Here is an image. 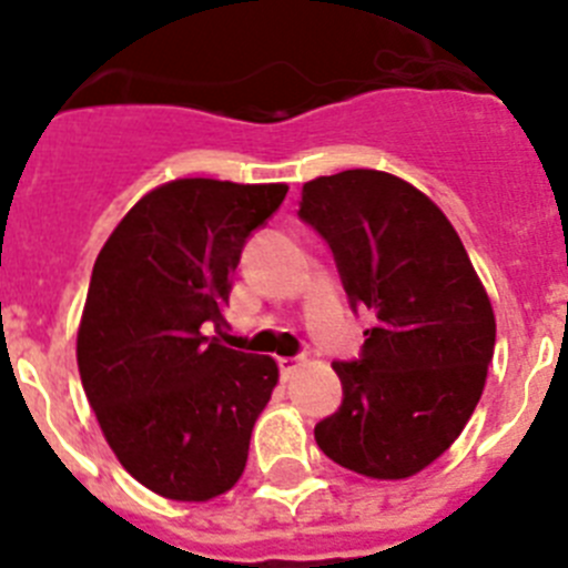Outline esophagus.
Wrapping results in <instances>:
<instances>
[{
	"label": "esophagus",
	"instance_id": "obj_1",
	"mask_svg": "<svg viewBox=\"0 0 568 568\" xmlns=\"http://www.w3.org/2000/svg\"><path fill=\"white\" fill-rule=\"evenodd\" d=\"M301 361H304V358H278L281 378H284V381L293 378V375L298 373V369H301Z\"/></svg>",
	"mask_w": 568,
	"mask_h": 568
}]
</instances>
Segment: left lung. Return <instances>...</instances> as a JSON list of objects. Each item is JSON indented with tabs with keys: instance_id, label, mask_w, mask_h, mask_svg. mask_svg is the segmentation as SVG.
<instances>
[{
	"instance_id": "left-lung-1",
	"label": "left lung",
	"mask_w": 568,
	"mask_h": 568,
	"mask_svg": "<svg viewBox=\"0 0 568 568\" xmlns=\"http://www.w3.org/2000/svg\"><path fill=\"white\" fill-rule=\"evenodd\" d=\"M298 215L327 239L353 307L375 315L361 361L333 364L344 400L315 440L364 478H413L455 444L484 395L489 295L449 219L398 175H318Z\"/></svg>"
}]
</instances>
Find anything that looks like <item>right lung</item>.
Wrapping results in <instances>:
<instances>
[{"label": "right lung", "instance_id": "right-lung-1", "mask_svg": "<svg viewBox=\"0 0 568 568\" xmlns=\"http://www.w3.org/2000/svg\"><path fill=\"white\" fill-rule=\"evenodd\" d=\"M287 184L175 179L144 193L93 264L77 361L104 440L150 491L204 504L239 484L278 364L213 338L241 247Z\"/></svg>", "mask_w": 568, "mask_h": 568}]
</instances>
